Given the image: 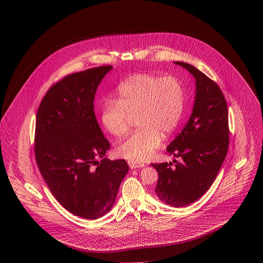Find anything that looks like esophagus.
I'll return each instance as SVG.
<instances>
[{"label":"esophagus","instance_id":"esophagus-1","mask_svg":"<svg viewBox=\"0 0 263 263\" xmlns=\"http://www.w3.org/2000/svg\"><path fill=\"white\" fill-rule=\"evenodd\" d=\"M128 164L130 166V168H139V167H143L145 166V164L142 163H137V162H134V161H128Z\"/></svg>","mask_w":263,"mask_h":263}]
</instances>
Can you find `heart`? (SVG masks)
<instances>
[{
    "mask_svg": "<svg viewBox=\"0 0 263 263\" xmlns=\"http://www.w3.org/2000/svg\"><path fill=\"white\" fill-rule=\"evenodd\" d=\"M184 100V88L177 78L137 74L119 86L118 100L104 102L100 120L111 135L123 137L137 118L140 128L117 146L116 153L130 161H144L160 147L162 135L175 131Z\"/></svg>",
    "mask_w": 263,
    "mask_h": 263,
    "instance_id": "1",
    "label": "heart"
}]
</instances>
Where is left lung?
<instances>
[{
	"instance_id": "1",
	"label": "left lung",
	"mask_w": 263,
	"mask_h": 263,
	"mask_svg": "<svg viewBox=\"0 0 263 263\" xmlns=\"http://www.w3.org/2000/svg\"><path fill=\"white\" fill-rule=\"evenodd\" d=\"M196 80L193 111L187 124L166 151L180 159L152 163L159 174L156 193L163 203L183 207L199 199L212 185L229 149V114L220 87L194 66L175 62Z\"/></svg>"
}]
</instances>
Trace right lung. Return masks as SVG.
I'll use <instances>...</instances> for the list:
<instances>
[{
    "instance_id": "obj_1",
    "label": "right lung",
    "mask_w": 263,
    "mask_h": 263,
    "mask_svg": "<svg viewBox=\"0 0 263 263\" xmlns=\"http://www.w3.org/2000/svg\"><path fill=\"white\" fill-rule=\"evenodd\" d=\"M111 68L65 76L46 91L35 120L34 154L44 181L65 209L89 220L111 209L129 171L125 160L104 158L110 144L93 110L97 88Z\"/></svg>"
}]
</instances>
